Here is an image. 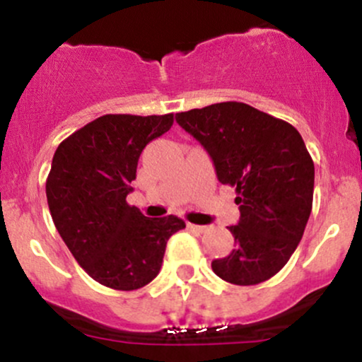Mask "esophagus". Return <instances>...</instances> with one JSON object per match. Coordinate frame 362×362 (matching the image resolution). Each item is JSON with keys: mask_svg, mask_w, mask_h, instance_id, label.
I'll return each mask as SVG.
<instances>
[{"mask_svg": "<svg viewBox=\"0 0 362 362\" xmlns=\"http://www.w3.org/2000/svg\"><path fill=\"white\" fill-rule=\"evenodd\" d=\"M187 227L191 230H196V232H204V230L208 229L206 226H196V223H187Z\"/></svg>", "mask_w": 362, "mask_h": 362, "instance_id": "1", "label": "esophagus"}]
</instances>
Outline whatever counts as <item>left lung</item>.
Here are the masks:
<instances>
[{"label": "left lung", "instance_id": "1", "mask_svg": "<svg viewBox=\"0 0 362 362\" xmlns=\"http://www.w3.org/2000/svg\"><path fill=\"white\" fill-rule=\"evenodd\" d=\"M210 154L216 178L235 187V248L211 262L239 286L264 283L290 260L305 230L314 196V161L290 123L243 102H220L175 116Z\"/></svg>", "mask_w": 362, "mask_h": 362}]
</instances>
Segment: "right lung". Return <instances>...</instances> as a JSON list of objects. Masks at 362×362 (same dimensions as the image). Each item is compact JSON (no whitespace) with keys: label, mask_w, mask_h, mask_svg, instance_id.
<instances>
[{"label":"right lung","mask_w":362,"mask_h":362,"mask_svg":"<svg viewBox=\"0 0 362 362\" xmlns=\"http://www.w3.org/2000/svg\"><path fill=\"white\" fill-rule=\"evenodd\" d=\"M173 114H105L67 136L53 154L47 199L53 223L97 283L132 291L149 284L166 243L185 222L147 218L127 203L144 147L166 133Z\"/></svg>","instance_id":"obj_1"}]
</instances>
